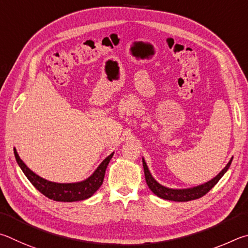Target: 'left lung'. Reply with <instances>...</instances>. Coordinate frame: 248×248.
I'll return each instance as SVG.
<instances>
[{"label": "left lung", "instance_id": "8db88e82", "mask_svg": "<svg viewBox=\"0 0 248 248\" xmlns=\"http://www.w3.org/2000/svg\"><path fill=\"white\" fill-rule=\"evenodd\" d=\"M232 160H233V157L228 162L227 166L224 167L223 170L221 171L218 175L215 176L214 179L206 182V183H203L202 185H197L195 186V187H190V188H169L167 186H163L160 183H158V182L154 179V176L151 175V173L149 171L148 167H147V163L144 158H142V166H144L146 183L148 185V187L151 189V192H153L155 195H157L158 197L162 199H167V201L189 202V201H194V199L201 198L203 196V195H206L208 192H209V190L214 187L217 183H218L221 177L225 174V172L229 170V168L232 163Z\"/></svg>", "mask_w": 248, "mask_h": 248}]
</instances>
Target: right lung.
<instances>
[{"instance_id": "add662e5", "label": "right lung", "mask_w": 248, "mask_h": 248, "mask_svg": "<svg viewBox=\"0 0 248 248\" xmlns=\"http://www.w3.org/2000/svg\"><path fill=\"white\" fill-rule=\"evenodd\" d=\"M14 155L16 161L18 163L21 171L24 172L26 177L30 181L34 187L39 192L42 193L46 197L53 199L55 202H79L85 201L97 192L100 186L103 183L104 174L108 162L113 157L114 153L103 160L99 164V167L95 169L94 172L86 180L80 182H75V183H56V182L47 181L43 177L39 176L36 173L32 172L30 169L26 166L23 160L17 154V150L14 148Z\"/></svg>"}]
</instances>
